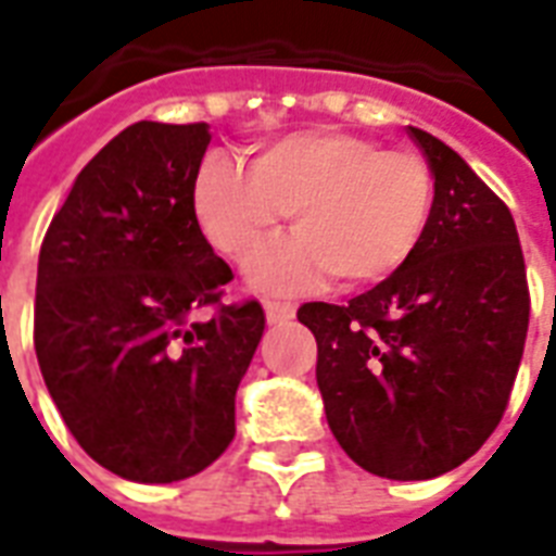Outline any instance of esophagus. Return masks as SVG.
Segmentation results:
<instances>
[{
  "instance_id": "34e87169",
  "label": "esophagus",
  "mask_w": 556,
  "mask_h": 556,
  "mask_svg": "<svg viewBox=\"0 0 556 556\" xmlns=\"http://www.w3.org/2000/svg\"><path fill=\"white\" fill-rule=\"evenodd\" d=\"M296 308L291 303H265V320L270 326L288 324V320H294Z\"/></svg>"
}]
</instances>
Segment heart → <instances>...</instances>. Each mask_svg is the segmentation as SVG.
<instances>
[{
  "mask_svg": "<svg viewBox=\"0 0 556 556\" xmlns=\"http://www.w3.org/2000/svg\"><path fill=\"white\" fill-rule=\"evenodd\" d=\"M192 210L212 248L244 260L291 212L296 232L248 262L262 294H303L338 277L372 286L410 262L434 212V175L417 151L344 130H303L270 142L250 168L206 156L192 184Z\"/></svg>",
  "mask_w": 556,
  "mask_h": 556,
  "instance_id": "b5f03b06",
  "label": "heart"
}]
</instances>
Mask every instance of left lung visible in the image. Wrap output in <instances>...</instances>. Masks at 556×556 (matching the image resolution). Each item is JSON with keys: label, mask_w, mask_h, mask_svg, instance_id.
Here are the masks:
<instances>
[{"label": "left lung", "mask_w": 556, "mask_h": 556, "mask_svg": "<svg viewBox=\"0 0 556 556\" xmlns=\"http://www.w3.org/2000/svg\"><path fill=\"white\" fill-rule=\"evenodd\" d=\"M408 137L434 175V212L410 262L346 306L306 303L326 422L355 464L429 481L484 446L528 334L514 215L446 142Z\"/></svg>", "instance_id": "1"}]
</instances>
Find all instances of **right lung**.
Masks as SVG:
<instances>
[{
    "mask_svg": "<svg viewBox=\"0 0 556 556\" xmlns=\"http://www.w3.org/2000/svg\"><path fill=\"white\" fill-rule=\"evenodd\" d=\"M210 139L203 122L125 127L75 177L37 262L46 388L80 448L139 484L222 457L265 329L256 300L192 320L232 279L192 210Z\"/></svg>",
    "mask_w": 556,
    "mask_h": 556,
    "instance_id": "obj_1",
    "label": "right lung"
}]
</instances>
